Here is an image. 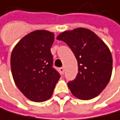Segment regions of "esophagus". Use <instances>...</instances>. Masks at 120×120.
<instances>
[{"mask_svg": "<svg viewBox=\"0 0 120 120\" xmlns=\"http://www.w3.org/2000/svg\"><path fill=\"white\" fill-rule=\"evenodd\" d=\"M64 70H64V67H60V68H59V71L62 73V74H64Z\"/></svg>", "mask_w": 120, "mask_h": 120, "instance_id": "obj_1", "label": "esophagus"}]
</instances>
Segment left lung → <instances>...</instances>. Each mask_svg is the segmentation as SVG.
<instances>
[{
    "instance_id": "obj_1",
    "label": "left lung",
    "mask_w": 120,
    "mask_h": 120,
    "mask_svg": "<svg viewBox=\"0 0 120 120\" xmlns=\"http://www.w3.org/2000/svg\"><path fill=\"white\" fill-rule=\"evenodd\" d=\"M56 39L66 43L77 60L79 73L67 83L73 95L83 100L97 97L112 75V58L105 43L93 31L81 27L63 32Z\"/></svg>"
}]
</instances>
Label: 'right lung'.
<instances>
[{
	"label": "right lung",
	"instance_id": "add662e5",
	"mask_svg": "<svg viewBox=\"0 0 120 120\" xmlns=\"http://www.w3.org/2000/svg\"><path fill=\"white\" fill-rule=\"evenodd\" d=\"M54 34L35 30L17 43L11 56L15 84L27 99L44 102L51 97L60 75L53 67L50 48Z\"/></svg>",
	"mask_w": 120,
	"mask_h": 120
}]
</instances>
